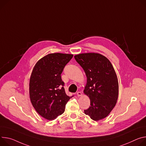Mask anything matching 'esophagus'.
Instances as JSON below:
<instances>
[{
  "mask_svg": "<svg viewBox=\"0 0 146 146\" xmlns=\"http://www.w3.org/2000/svg\"><path fill=\"white\" fill-rule=\"evenodd\" d=\"M82 94L81 92L78 91V92H77V97H80V96H82Z\"/></svg>",
  "mask_w": 146,
  "mask_h": 146,
  "instance_id": "obj_1",
  "label": "esophagus"
}]
</instances>
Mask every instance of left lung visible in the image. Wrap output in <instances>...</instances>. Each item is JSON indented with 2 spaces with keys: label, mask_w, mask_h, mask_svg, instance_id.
<instances>
[{
  "label": "left lung",
  "mask_w": 146,
  "mask_h": 146,
  "mask_svg": "<svg viewBox=\"0 0 146 146\" xmlns=\"http://www.w3.org/2000/svg\"><path fill=\"white\" fill-rule=\"evenodd\" d=\"M83 69L87 84L84 93L90 100L86 115L98 121L107 117L115 107L119 94L117 77L111 62L97 53H85L74 56Z\"/></svg>",
  "instance_id": "1"
}]
</instances>
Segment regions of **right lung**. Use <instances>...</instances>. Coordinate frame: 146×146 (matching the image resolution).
<instances>
[{
    "label": "right lung",
    "mask_w": 146,
    "mask_h": 146,
    "mask_svg": "<svg viewBox=\"0 0 146 146\" xmlns=\"http://www.w3.org/2000/svg\"><path fill=\"white\" fill-rule=\"evenodd\" d=\"M73 55L54 53L39 59L33 68L29 84L30 98L35 111L48 120L62 115L73 97L66 95L61 74Z\"/></svg>",
    "instance_id": "right-lung-1"
}]
</instances>
